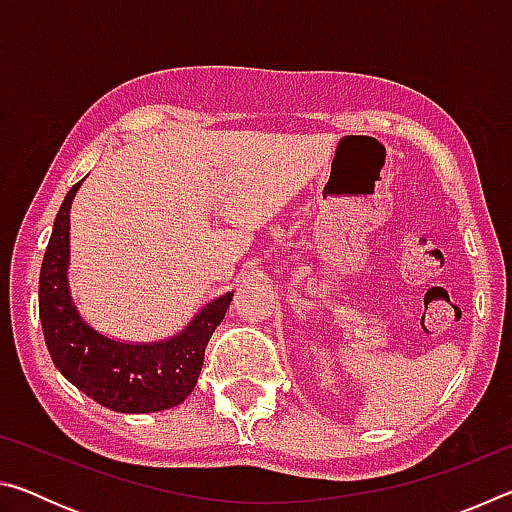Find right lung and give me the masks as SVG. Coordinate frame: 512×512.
Listing matches in <instances>:
<instances>
[{
  "label": "right lung",
  "mask_w": 512,
  "mask_h": 512,
  "mask_svg": "<svg viewBox=\"0 0 512 512\" xmlns=\"http://www.w3.org/2000/svg\"><path fill=\"white\" fill-rule=\"evenodd\" d=\"M81 183L69 189L60 205L40 268V323L51 361L67 381L110 411L173 409L194 391L207 343L235 291L205 305L183 332L167 341L121 343L97 332L81 318L67 284L69 207Z\"/></svg>",
  "instance_id": "obj_1"
}]
</instances>
